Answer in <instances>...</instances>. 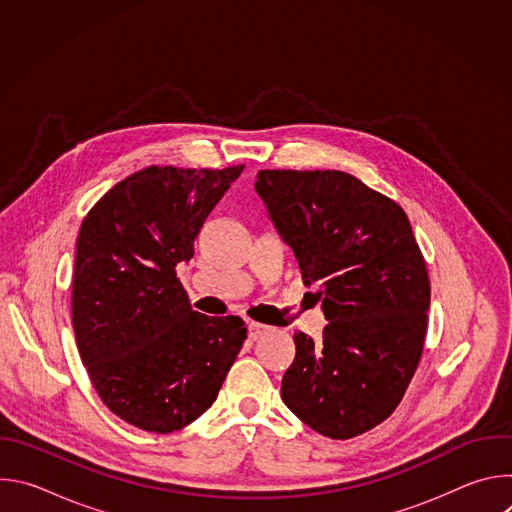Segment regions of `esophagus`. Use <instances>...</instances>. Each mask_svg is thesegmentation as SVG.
Wrapping results in <instances>:
<instances>
[{
  "mask_svg": "<svg viewBox=\"0 0 512 512\" xmlns=\"http://www.w3.org/2000/svg\"><path fill=\"white\" fill-rule=\"evenodd\" d=\"M247 330H249V338L251 340H257V338H261L263 334H267L271 328L269 326H265V324H259V322H247Z\"/></svg>",
  "mask_w": 512,
  "mask_h": 512,
  "instance_id": "34e87169",
  "label": "esophagus"
}]
</instances>
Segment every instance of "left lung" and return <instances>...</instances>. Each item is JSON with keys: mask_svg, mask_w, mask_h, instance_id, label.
Segmentation results:
<instances>
[{"mask_svg": "<svg viewBox=\"0 0 512 512\" xmlns=\"http://www.w3.org/2000/svg\"><path fill=\"white\" fill-rule=\"evenodd\" d=\"M255 190L306 285L322 340L294 334L281 399L314 431L348 440L401 403L423 352L429 277L405 210L338 170H261Z\"/></svg>", "mask_w": 512, "mask_h": 512, "instance_id": "obj_1", "label": "left lung"}]
</instances>
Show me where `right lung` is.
I'll use <instances>...</instances> for the list:
<instances>
[{
	"label": "right lung",
	"instance_id": "add662e5",
	"mask_svg": "<svg viewBox=\"0 0 512 512\" xmlns=\"http://www.w3.org/2000/svg\"><path fill=\"white\" fill-rule=\"evenodd\" d=\"M150 166L85 216L72 277V328L101 401L123 421L172 433L216 399L247 338L239 316L194 312L176 265L241 176Z\"/></svg>",
	"mask_w": 512,
	"mask_h": 512
}]
</instances>
